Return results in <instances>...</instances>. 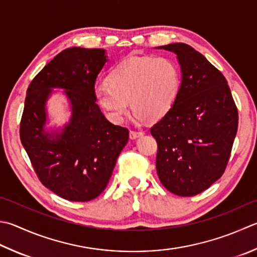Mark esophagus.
Instances as JSON below:
<instances>
[{"instance_id": "obj_1", "label": "esophagus", "mask_w": 257, "mask_h": 257, "mask_svg": "<svg viewBox=\"0 0 257 257\" xmlns=\"http://www.w3.org/2000/svg\"><path fill=\"white\" fill-rule=\"evenodd\" d=\"M144 133L142 132V131H131L130 132V139L131 140H134V139H137V138H140V137H142Z\"/></svg>"}]
</instances>
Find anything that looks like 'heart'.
Listing matches in <instances>:
<instances>
[{
	"label": "heart",
	"instance_id": "1",
	"mask_svg": "<svg viewBox=\"0 0 257 257\" xmlns=\"http://www.w3.org/2000/svg\"><path fill=\"white\" fill-rule=\"evenodd\" d=\"M180 89V72L164 57L130 56L110 70L107 79L95 87L99 107L109 119L120 122L133 112L149 120L166 115L172 107Z\"/></svg>",
	"mask_w": 257,
	"mask_h": 257
}]
</instances>
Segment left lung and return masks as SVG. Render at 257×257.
I'll list each match as a JSON object with an SVG mask.
<instances>
[{
	"instance_id": "obj_1",
	"label": "left lung",
	"mask_w": 257,
	"mask_h": 257,
	"mask_svg": "<svg viewBox=\"0 0 257 257\" xmlns=\"http://www.w3.org/2000/svg\"><path fill=\"white\" fill-rule=\"evenodd\" d=\"M177 53L182 81L169 112L151 127L157 172L169 191L196 196L225 172L238 110L224 75L186 43L159 47Z\"/></svg>"
}]
</instances>
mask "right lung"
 I'll return each instance as SVG.
<instances>
[{
	"label": "right lung",
	"instance_id": "obj_1",
	"mask_svg": "<svg viewBox=\"0 0 257 257\" xmlns=\"http://www.w3.org/2000/svg\"><path fill=\"white\" fill-rule=\"evenodd\" d=\"M104 49L67 48L32 79L20 122V139L46 188L64 199L89 201L107 186L128 130L105 118L96 104L95 81L106 62ZM51 88H64L72 104L71 123L51 140L43 128Z\"/></svg>",
	"mask_w": 257,
	"mask_h": 257
}]
</instances>
